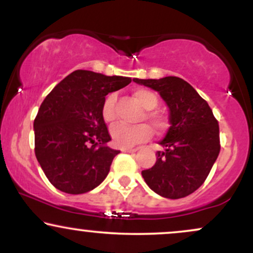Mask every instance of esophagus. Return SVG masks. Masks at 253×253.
I'll return each mask as SVG.
<instances>
[{
	"instance_id": "1",
	"label": "esophagus",
	"mask_w": 253,
	"mask_h": 253,
	"mask_svg": "<svg viewBox=\"0 0 253 253\" xmlns=\"http://www.w3.org/2000/svg\"><path fill=\"white\" fill-rule=\"evenodd\" d=\"M138 149H123V152H127V153H133V152H136Z\"/></svg>"
}]
</instances>
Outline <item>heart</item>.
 I'll use <instances>...</instances> for the list:
<instances>
[{
    "mask_svg": "<svg viewBox=\"0 0 253 253\" xmlns=\"http://www.w3.org/2000/svg\"><path fill=\"white\" fill-rule=\"evenodd\" d=\"M133 96L139 104L146 110L145 119L152 125V127L158 133H163L169 128L170 121L167 114L159 110H155L158 104V97L153 91L149 89L138 88L133 91ZM115 102H117V95L110 92L104 97L102 108H101V115L106 123H113L117 119V112H115ZM110 136H112L113 144L115 146L126 149L132 147L134 145L145 143L152 136V129L149 125L140 124L136 126H128L125 124H117L110 129Z\"/></svg>",
    "mask_w": 253,
    "mask_h": 253,
    "instance_id": "b5f03b06",
    "label": "heart"
}]
</instances>
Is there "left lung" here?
<instances>
[{
  "label": "left lung",
  "instance_id": "left-lung-1",
  "mask_svg": "<svg viewBox=\"0 0 253 253\" xmlns=\"http://www.w3.org/2000/svg\"><path fill=\"white\" fill-rule=\"evenodd\" d=\"M159 92L170 109V128L161 141L151 169L141 171L155 193L167 199H182L203 184L220 152L219 124L211 107L189 83L179 77L139 80Z\"/></svg>",
  "mask_w": 253,
  "mask_h": 253
}]
</instances>
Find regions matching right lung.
<instances>
[{
  "instance_id": "add662e5",
  "label": "right lung",
  "mask_w": 253,
  "mask_h": 253,
  "mask_svg": "<svg viewBox=\"0 0 253 253\" xmlns=\"http://www.w3.org/2000/svg\"><path fill=\"white\" fill-rule=\"evenodd\" d=\"M129 77L76 70L46 96L34 119V152L52 184L66 194L100 185L120 151L110 149L101 108L106 95L130 83Z\"/></svg>"
}]
</instances>
